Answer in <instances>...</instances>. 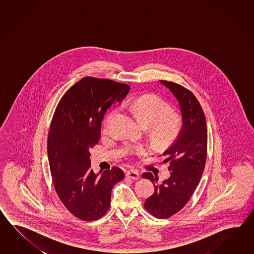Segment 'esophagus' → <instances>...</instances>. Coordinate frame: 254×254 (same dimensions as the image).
I'll list each match as a JSON object with an SVG mask.
<instances>
[{
    "instance_id": "esophagus-1",
    "label": "esophagus",
    "mask_w": 254,
    "mask_h": 254,
    "mask_svg": "<svg viewBox=\"0 0 254 254\" xmlns=\"http://www.w3.org/2000/svg\"><path fill=\"white\" fill-rule=\"evenodd\" d=\"M126 176H127L128 178L131 179V180H138V179H140V173H138V172H136V171H129V172H127Z\"/></svg>"
}]
</instances>
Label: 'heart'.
<instances>
[{
    "mask_svg": "<svg viewBox=\"0 0 254 254\" xmlns=\"http://www.w3.org/2000/svg\"><path fill=\"white\" fill-rule=\"evenodd\" d=\"M141 124L150 127L151 137L157 145L165 147L177 140L183 129V119L180 114L172 112V107L162 98L154 94H147L124 104ZM118 113L113 109L106 116L105 128L108 129ZM129 152L136 156L148 154L147 146L138 145L129 148Z\"/></svg>",
    "mask_w": 254,
    "mask_h": 254,
    "instance_id": "obj_1",
    "label": "heart"
}]
</instances>
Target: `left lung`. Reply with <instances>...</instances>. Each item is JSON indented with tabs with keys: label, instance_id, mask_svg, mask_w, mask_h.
<instances>
[{
	"label": "left lung",
	"instance_id": "8db88e82",
	"mask_svg": "<svg viewBox=\"0 0 254 254\" xmlns=\"http://www.w3.org/2000/svg\"><path fill=\"white\" fill-rule=\"evenodd\" d=\"M160 82L178 100L183 129L177 140L162 154L165 156L163 163L170 164L171 176L161 184L152 173H144L141 177L156 184L154 193L144 203L146 211L158 219H168L187 204L200 183L205 167L208 140L205 114L194 94L173 81Z\"/></svg>",
	"mask_w": 254,
	"mask_h": 254
}]
</instances>
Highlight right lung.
<instances>
[{
    "instance_id": "1",
    "label": "right lung",
    "mask_w": 254,
    "mask_h": 254,
    "mask_svg": "<svg viewBox=\"0 0 254 254\" xmlns=\"http://www.w3.org/2000/svg\"><path fill=\"white\" fill-rule=\"evenodd\" d=\"M129 91L127 84L87 76L70 87L54 112L47 144L53 184L66 209L82 221L102 218L112 189L125 179L115 166L101 176L93 173L89 151L99 142L107 109Z\"/></svg>"
}]
</instances>
